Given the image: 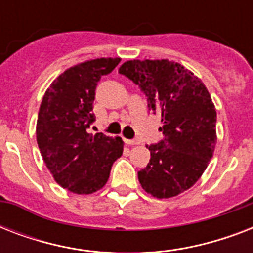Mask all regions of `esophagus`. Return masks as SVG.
<instances>
[{
  "label": "esophagus",
  "mask_w": 253,
  "mask_h": 253,
  "mask_svg": "<svg viewBox=\"0 0 253 253\" xmlns=\"http://www.w3.org/2000/svg\"><path fill=\"white\" fill-rule=\"evenodd\" d=\"M125 140V143L126 144H130V146H136V144H139V140L138 139H123Z\"/></svg>",
  "instance_id": "esophagus-1"
}]
</instances>
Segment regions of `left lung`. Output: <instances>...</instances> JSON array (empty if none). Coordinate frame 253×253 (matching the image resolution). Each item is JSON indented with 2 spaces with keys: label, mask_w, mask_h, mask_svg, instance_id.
<instances>
[{
  "label": "left lung",
  "mask_w": 253,
  "mask_h": 253,
  "mask_svg": "<svg viewBox=\"0 0 253 253\" xmlns=\"http://www.w3.org/2000/svg\"><path fill=\"white\" fill-rule=\"evenodd\" d=\"M146 94L148 110L162 117L163 140L148 146L150 163L138 172L148 194L169 198L202 176L216 143V111L198 77L169 60H130L118 71Z\"/></svg>",
  "instance_id": "1"
}]
</instances>
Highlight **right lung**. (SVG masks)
<instances>
[{"mask_svg": "<svg viewBox=\"0 0 253 253\" xmlns=\"http://www.w3.org/2000/svg\"><path fill=\"white\" fill-rule=\"evenodd\" d=\"M119 61V57H102L67 69L49 85L39 107L37 142L42 158L57 184L76 194L102 188L123 152L119 136L87 132L95 121L97 83Z\"/></svg>", "mask_w": 253, "mask_h": 253, "instance_id": "1", "label": "right lung"}]
</instances>
